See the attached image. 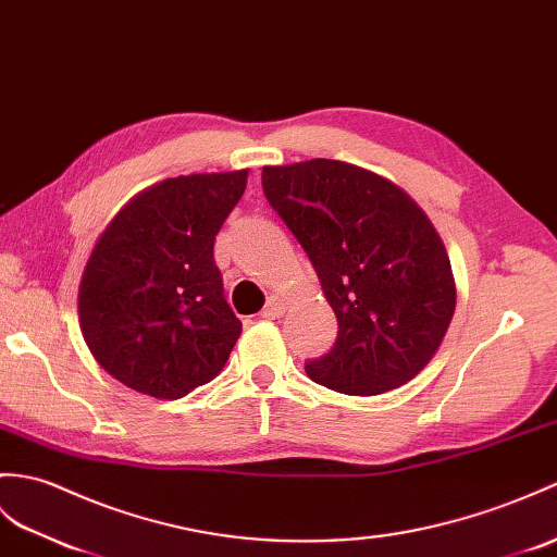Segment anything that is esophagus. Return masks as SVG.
<instances>
[{"label": "esophagus", "instance_id": "esophagus-1", "mask_svg": "<svg viewBox=\"0 0 557 557\" xmlns=\"http://www.w3.org/2000/svg\"><path fill=\"white\" fill-rule=\"evenodd\" d=\"M284 310H287V301H284L282 296H270L261 315L268 320H275V318L284 315Z\"/></svg>", "mask_w": 557, "mask_h": 557}]
</instances>
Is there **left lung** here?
<instances>
[{
  "label": "left lung",
  "mask_w": 557,
  "mask_h": 557,
  "mask_svg": "<svg viewBox=\"0 0 557 557\" xmlns=\"http://www.w3.org/2000/svg\"><path fill=\"white\" fill-rule=\"evenodd\" d=\"M263 191L313 263L339 337L306 374L377 396L408 384L442 346L456 280L442 237L408 194L346 161L263 165Z\"/></svg>",
  "instance_id": "left-lung-1"
}]
</instances>
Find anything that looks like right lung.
<instances>
[{
	"label": "right lung",
	"instance_id": "right-lung-1",
	"mask_svg": "<svg viewBox=\"0 0 557 557\" xmlns=\"http://www.w3.org/2000/svg\"><path fill=\"white\" fill-rule=\"evenodd\" d=\"M247 177L249 168L168 177L135 194L95 242L77 320L97 363L127 389L175 400L225 368L242 322L213 242Z\"/></svg>",
	"mask_w": 557,
	"mask_h": 557
}]
</instances>
